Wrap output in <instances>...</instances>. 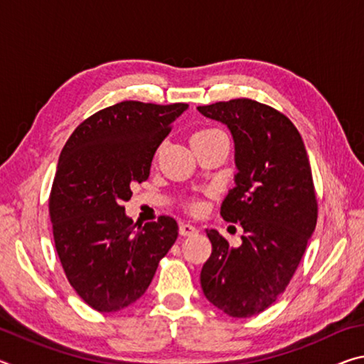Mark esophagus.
Listing matches in <instances>:
<instances>
[{"label": "esophagus", "instance_id": "obj_1", "mask_svg": "<svg viewBox=\"0 0 364 364\" xmlns=\"http://www.w3.org/2000/svg\"><path fill=\"white\" fill-rule=\"evenodd\" d=\"M197 231V228L196 226H193V225H189V223H181L180 225V234L181 236H193V234H196Z\"/></svg>", "mask_w": 364, "mask_h": 364}]
</instances>
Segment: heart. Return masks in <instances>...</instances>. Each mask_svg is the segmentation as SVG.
<instances>
[{"mask_svg": "<svg viewBox=\"0 0 364 364\" xmlns=\"http://www.w3.org/2000/svg\"><path fill=\"white\" fill-rule=\"evenodd\" d=\"M208 132H215V128H207V130H200V132H197L196 134H202V133H208Z\"/></svg>", "mask_w": 364, "mask_h": 364, "instance_id": "obj_1", "label": "heart"}]
</instances>
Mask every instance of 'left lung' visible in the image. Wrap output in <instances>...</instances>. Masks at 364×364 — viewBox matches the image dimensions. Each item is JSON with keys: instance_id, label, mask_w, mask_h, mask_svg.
<instances>
[{"instance_id": "obj_1", "label": "left lung", "mask_w": 364, "mask_h": 364, "mask_svg": "<svg viewBox=\"0 0 364 364\" xmlns=\"http://www.w3.org/2000/svg\"><path fill=\"white\" fill-rule=\"evenodd\" d=\"M230 128L237 175L221 217L242 244L207 230L212 255L200 271L207 300L232 318L258 315L286 291L315 231L318 200L305 144L279 110L247 97L197 107Z\"/></svg>"}]
</instances>
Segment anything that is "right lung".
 I'll use <instances>...</instances> for the list:
<instances>
[{
	"label": "right lung",
	"mask_w": 364,
	"mask_h": 364,
	"mask_svg": "<svg viewBox=\"0 0 364 364\" xmlns=\"http://www.w3.org/2000/svg\"><path fill=\"white\" fill-rule=\"evenodd\" d=\"M188 104L123 101L83 120L67 139L49 194L60 264L85 304L112 313L136 301L178 237L171 217L144 226L125 215L132 186Z\"/></svg>",
	"instance_id": "1"
}]
</instances>
